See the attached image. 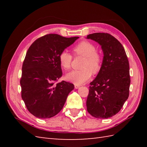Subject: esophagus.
Masks as SVG:
<instances>
[{
    "label": "esophagus",
    "mask_w": 147,
    "mask_h": 147,
    "mask_svg": "<svg viewBox=\"0 0 147 147\" xmlns=\"http://www.w3.org/2000/svg\"><path fill=\"white\" fill-rule=\"evenodd\" d=\"M74 88H75L76 89H78L80 88V85H74Z\"/></svg>",
    "instance_id": "esophagus-1"
}]
</instances>
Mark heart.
<instances>
[{
    "mask_svg": "<svg viewBox=\"0 0 147 147\" xmlns=\"http://www.w3.org/2000/svg\"><path fill=\"white\" fill-rule=\"evenodd\" d=\"M94 44L88 41H83L78 43L73 49L75 55L85 57L82 67L80 70H73L65 75V79L75 85H82L87 82L93 74L98 73L101 68L102 57L96 52ZM72 55L66 51H62L59 55L60 64L64 69L68 70L71 67Z\"/></svg>",
    "mask_w": 147,
    "mask_h": 147,
    "instance_id": "obj_1",
    "label": "heart"
}]
</instances>
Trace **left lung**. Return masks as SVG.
I'll return each mask as SVG.
<instances>
[{"label":"left lung","mask_w":147,"mask_h":147,"mask_svg":"<svg viewBox=\"0 0 147 147\" xmlns=\"http://www.w3.org/2000/svg\"><path fill=\"white\" fill-rule=\"evenodd\" d=\"M86 38L97 42L104 54L100 69L90 83L87 111L96 118L107 119L119 112L129 96L128 59L121 43L110 34L95 33Z\"/></svg>","instance_id":"obj_1"}]
</instances>
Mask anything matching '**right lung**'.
I'll use <instances>...</instances> for the list:
<instances>
[{
	"label": "right lung",
	"instance_id": "right-lung-1",
	"mask_svg": "<svg viewBox=\"0 0 147 147\" xmlns=\"http://www.w3.org/2000/svg\"><path fill=\"white\" fill-rule=\"evenodd\" d=\"M78 38L49 34L36 40L28 50L22 67L21 97L35 117L57 115L74 89L73 84L64 81L54 83L62 74L59 54Z\"/></svg>",
	"mask_w": 147,
	"mask_h": 147
}]
</instances>
